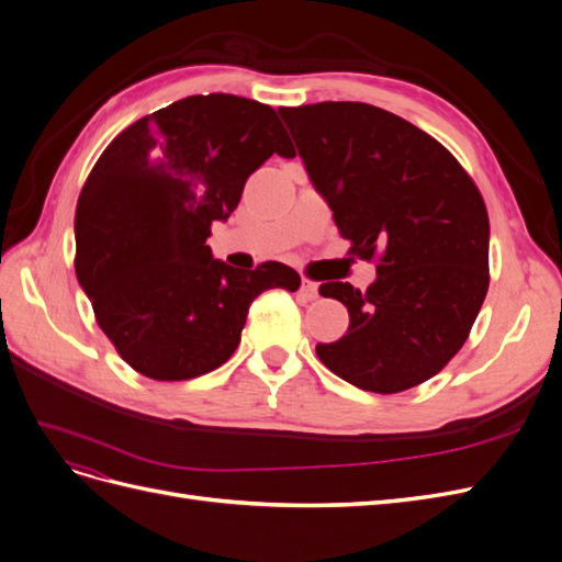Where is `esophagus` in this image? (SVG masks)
Segmentation results:
<instances>
[{"label":"esophagus","instance_id":"1","mask_svg":"<svg viewBox=\"0 0 562 562\" xmlns=\"http://www.w3.org/2000/svg\"><path fill=\"white\" fill-rule=\"evenodd\" d=\"M297 295H300L302 300H316V297H318V283H314V281H310V279H302V285H300Z\"/></svg>","mask_w":562,"mask_h":562}]
</instances>
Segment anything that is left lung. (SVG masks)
I'll return each mask as SVG.
<instances>
[{
    "label": "left lung",
    "mask_w": 562,
    "mask_h": 562,
    "mask_svg": "<svg viewBox=\"0 0 562 562\" xmlns=\"http://www.w3.org/2000/svg\"><path fill=\"white\" fill-rule=\"evenodd\" d=\"M279 112L351 252L378 260L368 291L321 283L349 312L347 335L316 345L321 363L375 394L427 382L467 342L490 285L479 187L429 133L375 105Z\"/></svg>",
    "instance_id": "left-lung-1"
}]
</instances>
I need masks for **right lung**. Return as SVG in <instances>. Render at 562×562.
<instances>
[{
  "label": "right lung",
  "mask_w": 562,
  "mask_h": 562,
  "mask_svg": "<svg viewBox=\"0 0 562 562\" xmlns=\"http://www.w3.org/2000/svg\"><path fill=\"white\" fill-rule=\"evenodd\" d=\"M271 155L295 157L277 112L211 93L138 119L95 161L77 201L75 271L100 330L140 375H206L239 347L255 297L300 288L288 265L241 271L206 246Z\"/></svg>",
  "instance_id": "right-lung-1"
}]
</instances>
